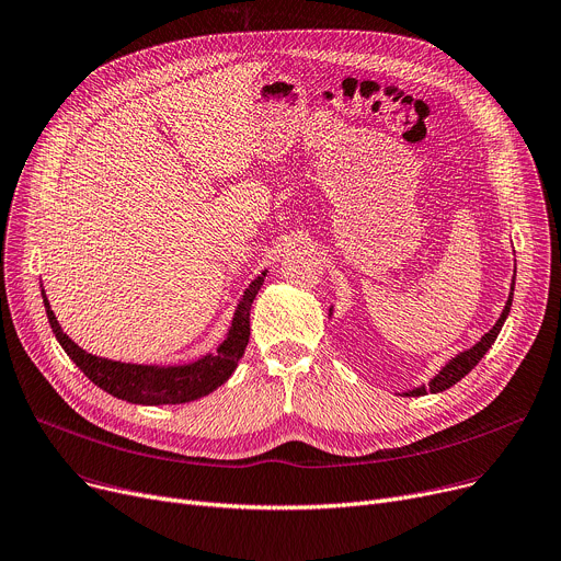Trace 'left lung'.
Listing matches in <instances>:
<instances>
[{"mask_svg": "<svg viewBox=\"0 0 561 561\" xmlns=\"http://www.w3.org/2000/svg\"><path fill=\"white\" fill-rule=\"evenodd\" d=\"M512 297H514V279H512V290H510V297H507V305L501 313V318L496 320V324L482 335V339L471 347V350H465L460 352L458 356H454L449 363H446L437 375L428 381V386H420V388H413L403 392V397H422V394H428V392H442V390H449L451 386H456L460 379H465L469 371L480 363V358L488 354V350L494 345L496 335L501 333L503 329V322L505 318L510 316V307H512Z\"/></svg>", "mask_w": 561, "mask_h": 561, "instance_id": "8db88e82", "label": "left lung"}]
</instances>
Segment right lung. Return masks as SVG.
I'll use <instances>...</instances> for the list:
<instances>
[{"mask_svg": "<svg viewBox=\"0 0 561 561\" xmlns=\"http://www.w3.org/2000/svg\"><path fill=\"white\" fill-rule=\"evenodd\" d=\"M264 277H266V271L245 288L241 302L234 311L232 327L226 335V341L218 345L216 354H207L186 365H169V367L119 363V360H107V358L88 354L60 329L45 290H43V297H45V309H47V318L56 341L94 386H99L112 397L130 401V403H141V405L190 403L194 399H201L214 392L218 386H222L232 377V371L237 369V363L241 360L245 345L250 341V309L261 284H264Z\"/></svg>", "mask_w": 561, "mask_h": 561, "instance_id": "add662e5", "label": "right lung"}]
</instances>
